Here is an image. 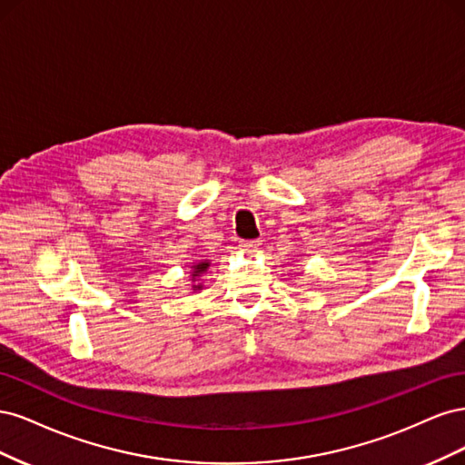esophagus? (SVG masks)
Wrapping results in <instances>:
<instances>
[{"label":"esophagus","instance_id":"obj_1","mask_svg":"<svg viewBox=\"0 0 465 465\" xmlns=\"http://www.w3.org/2000/svg\"><path fill=\"white\" fill-rule=\"evenodd\" d=\"M241 250L246 252V254H254V252L260 248V241H241Z\"/></svg>","mask_w":465,"mask_h":465}]
</instances>
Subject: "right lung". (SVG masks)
<instances>
[{
    "instance_id": "obj_1",
    "label": "right lung",
    "mask_w": 465,
    "mask_h": 465,
    "mask_svg": "<svg viewBox=\"0 0 465 465\" xmlns=\"http://www.w3.org/2000/svg\"><path fill=\"white\" fill-rule=\"evenodd\" d=\"M207 267H209V262H207V260L198 262L195 265H192V281H195L202 273H205ZM200 289H202V285H193V291H200Z\"/></svg>"
}]
</instances>
